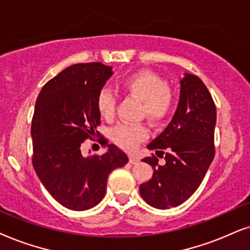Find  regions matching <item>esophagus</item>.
Returning a JSON list of instances; mask_svg holds the SVG:
<instances>
[{"instance_id":"1","label":"esophagus","mask_w":250,"mask_h":250,"mask_svg":"<svg viewBox=\"0 0 250 250\" xmlns=\"http://www.w3.org/2000/svg\"><path fill=\"white\" fill-rule=\"evenodd\" d=\"M138 161H139V159L136 158V156H132V155L129 156V162H130L131 165H136Z\"/></svg>"}]
</instances>
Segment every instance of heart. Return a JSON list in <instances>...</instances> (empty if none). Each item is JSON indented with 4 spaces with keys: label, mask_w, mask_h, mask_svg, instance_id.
<instances>
[{
    "label": "heart",
    "mask_w": 250,
    "mask_h": 250,
    "mask_svg": "<svg viewBox=\"0 0 250 250\" xmlns=\"http://www.w3.org/2000/svg\"><path fill=\"white\" fill-rule=\"evenodd\" d=\"M119 88L131 97L142 101L141 116H146L153 125H160L174 114L177 95L161 75L141 69L128 75L119 83ZM96 107L102 119L111 122L116 114V98L107 89H103L96 99ZM149 135L144 123H122L111 132L113 143L125 151H134Z\"/></svg>",
    "instance_id": "heart-1"
}]
</instances>
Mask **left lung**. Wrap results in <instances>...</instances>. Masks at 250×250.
Here are the masks:
<instances>
[{
    "mask_svg": "<svg viewBox=\"0 0 250 250\" xmlns=\"http://www.w3.org/2000/svg\"><path fill=\"white\" fill-rule=\"evenodd\" d=\"M216 106L198 76L181 80V98L174 118L147 147L155 154L143 159L154 169L139 186L142 198L158 209L177 207L197 191L215 156ZM165 157L164 165L157 164Z\"/></svg>",
    "mask_w": 250,
    "mask_h": 250,
    "instance_id": "1",
    "label": "left lung"
}]
</instances>
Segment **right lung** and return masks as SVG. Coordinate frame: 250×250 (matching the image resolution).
Returning <instances> with one entry per match:
<instances>
[{"mask_svg": "<svg viewBox=\"0 0 250 250\" xmlns=\"http://www.w3.org/2000/svg\"><path fill=\"white\" fill-rule=\"evenodd\" d=\"M111 75V67L102 62L72 65L49 80L36 99L31 128L33 167L52 198L72 210L98 205L109 172L129 160L96 130L101 125L96 99ZM95 135L109 151L85 158L81 144Z\"/></svg>", "mask_w": 250, "mask_h": 250, "instance_id": "right-lung-1", "label": "right lung"}]
</instances>
